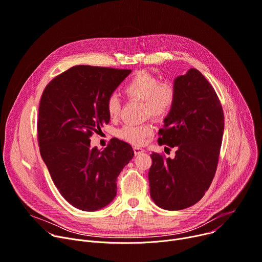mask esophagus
<instances>
[{"instance_id":"esophagus-1","label":"esophagus","mask_w":262,"mask_h":262,"mask_svg":"<svg viewBox=\"0 0 262 262\" xmlns=\"http://www.w3.org/2000/svg\"><path fill=\"white\" fill-rule=\"evenodd\" d=\"M134 152H135L136 156H138V155H140L142 152H144V149H142L140 147H134Z\"/></svg>"}]
</instances>
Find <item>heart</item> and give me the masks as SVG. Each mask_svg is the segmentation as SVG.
<instances>
[{"label": "heart", "instance_id": "b5f03b06", "mask_svg": "<svg viewBox=\"0 0 262 262\" xmlns=\"http://www.w3.org/2000/svg\"><path fill=\"white\" fill-rule=\"evenodd\" d=\"M123 92L128 98L143 101V114L154 119H163L174 106L177 99L176 85L168 80L160 79L144 71L137 72L124 85ZM108 116L117 118L120 112V102L116 95H111L105 101ZM154 133L150 123L142 125H125L118 132V136L134 145H141Z\"/></svg>", "mask_w": 262, "mask_h": 262}]
</instances>
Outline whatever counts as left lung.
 <instances>
[{
    "mask_svg": "<svg viewBox=\"0 0 262 262\" xmlns=\"http://www.w3.org/2000/svg\"><path fill=\"white\" fill-rule=\"evenodd\" d=\"M174 85L176 103L158 142L177 147L176 157L152 152L148 172L152 201L171 211L193 206L205 195L217 168L225 127L221 101L199 70L177 77Z\"/></svg>",
    "mask_w": 262,
    "mask_h": 262,
    "instance_id": "obj_1",
    "label": "left lung"
}]
</instances>
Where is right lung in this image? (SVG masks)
Wrapping results in <instances>:
<instances>
[{
  "instance_id": "1",
  "label": "right lung",
  "mask_w": 262,
  "mask_h": 262,
  "mask_svg": "<svg viewBox=\"0 0 262 262\" xmlns=\"http://www.w3.org/2000/svg\"><path fill=\"white\" fill-rule=\"evenodd\" d=\"M132 72L75 66L53 78L42 92L37 120L40 156L62 198L82 211L107 206L117 178L134 157L132 146L113 139L100 151L91 137L110 122L105 101Z\"/></svg>"
}]
</instances>
